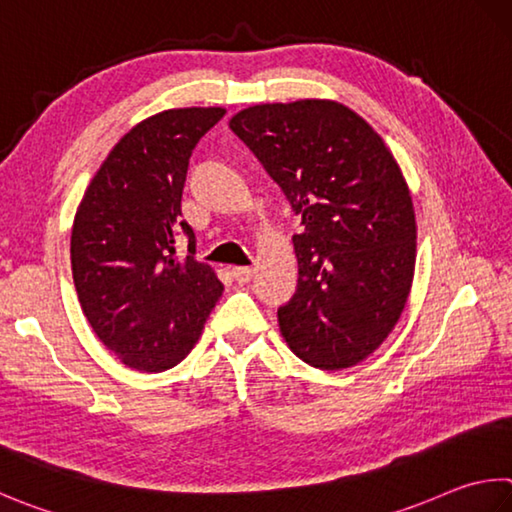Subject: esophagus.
I'll use <instances>...</instances> for the list:
<instances>
[{
	"mask_svg": "<svg viewBox=\"0 0 512 512\" xmlns=\"http://www.w3.org/2000/svg\"><path fill=\"white\" fill-rule=\"evenodd\" d=\"M232 277H235L239 284H248L250 280H253V268L235 266V268H232Z\"/></svg>",
	"mask_w": 512,
	"mask_h": 512,
	"instance_id": "1",
	"label": "esophagus"
}]
</instances>
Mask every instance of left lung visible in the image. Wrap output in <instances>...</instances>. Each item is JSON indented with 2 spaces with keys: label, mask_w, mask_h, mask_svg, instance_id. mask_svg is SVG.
<instances>
[{
  "label": "left lung",
  "mask_w": 512,
  "mask_h": 512,
  "mask_svg": "<svg viewBox=\"0 0 512 512\" xmlns=\"http://www.w3.org/2000/svg\"><path fill=\"white\" fill-rule=\"evenodd\" d=\"M302 219L295 295L277 309L288 347L336 371L374 353L401 318L416 259L412 197L374 129L331 100L255 105L232 116Z\"/></svg>",
  "instance_id": "left-lung-1"
}]
</instances>
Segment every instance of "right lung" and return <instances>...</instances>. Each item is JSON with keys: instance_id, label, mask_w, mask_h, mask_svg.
Masks as SVG:
<instances>
[{"instance_id": "1", "label": "right lung", "mask_w": 512, "mask_h": 512, "mask_svg": "<svg viewBox=\"0 0 512 512\" xmlns=\"http://www.w3.org/2000/svg\"><path fill=\"white\" fill-rule=\"evenodd\" d=\"M221 107L170 109L143 120L109 152L80 201L71 271L91 329L123 365L159 374L188 356L224 291L194 259L181 194L194 145ZM189 239L190 256L175 257Z\"/></svg>"}]
</instances>
